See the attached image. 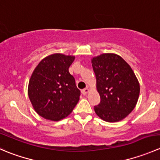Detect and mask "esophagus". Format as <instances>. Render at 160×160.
<instances>
[{"mask_svg":"<svg viewBox=\"0 0 160 160\" xmlns=\"http://www.w3.org/2000/svg\"><path fill=\"white\" fill-rule=\"evenodd\" d=\"M89 91H90L89 88H85V89H83V90H82V93H83V95H87L88 93H89Z\"/></svg>","mask_w":160,"mask_h":160,"instance_id":"1","label":"esophagus"}]
</instances>
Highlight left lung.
<instances>
[{
    "label": "left lung",
    "mask_w": 160,
    "mask_h": 160,
    "mask_svg": "<svg viewBox=\"0 0 160 160\" xmlns=\"http://www.w3.org/2000/svg\"><path fill=\"white\" fill-rule=\"evenodd\" d=\"M101 103L94 107L102 120H123L135 108L140 92L138 80L131 67L114 53H103L91 59Z\"/></svg>",
    "instance_id": "1"
}]
</instances>
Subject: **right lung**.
<instances>
[{
  "instance_id": "add662e5",
  "label": "right lung",
  "mask_w": 160,
  "mask_h": 160,
  "mask_svg": "<svg viewBox=\"0 0 160 160\" xmlns=\"http://www.w3.org/2000/svg\"><path fill=\"white\" fill-rule=\"evenodd\" d=\"M75 56L54 53L42 59L32 72L28 94L34 110L46 120L58 122L70 115L80 91L69 67Z\"/></svg>"
}]
</instances>
